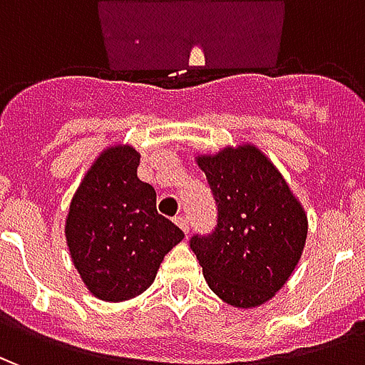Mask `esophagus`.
<instances>
[{"mask_svg":"<svg viewBox=\"0 0 365 365\" xmlns=\"http://www.w3.org/2000/svg\"><path fill=\"white\" fill-rule=\"evenodd\" d=\"M174 221H175V225H178V227L183 230V232H187V230H190V219H187L185 215H178Z\"/></svg>","mask_w":365,"mask_h":365,"instance_id":"esophagus-1","label":"esophagus"}]
</instances>
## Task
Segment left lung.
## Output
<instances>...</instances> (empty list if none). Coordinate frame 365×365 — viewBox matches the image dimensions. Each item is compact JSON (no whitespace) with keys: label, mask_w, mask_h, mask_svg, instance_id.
<instances>
[{"label":"left lung","mask_w":365,"mask_h":365,"mask_svg":"<svg viewBox=\"0 0 365 365\" xmlns=\"http://www.w3.org/2000/svg\"><path fill=\"white\" fill-rule=\"evenodd\" d=\"M217 203V225L190 246L205 282L229 305L258 307L274 297L297 266L307 215L282 174L256 146L199 156Z\"/></svg>","instance_id":"obj_1"}]
</instances>
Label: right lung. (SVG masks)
I'll list each match as a JSON object with an SVG mask.
<instances>
[{
  "label": "right lung",
  "mask_w": 365,
  "mask_h": 365,
  "mask_svg": "<svg viewBox=\"0 0 365 365\" xmlns=\"http://www.w3.org/2000/svg\"><path fill=\"white\" fill-rule=\"evenodd\" d=\"M140 154L113 146L93 162L76 191L66 240L76 269L101 301H125L146 291L160 264L183 238L156 211V191L136 175Z\"/></svg>",
  "instance_id": "1"
}]
</instances>
